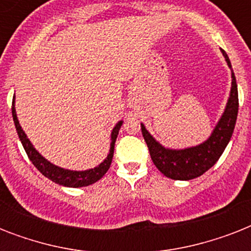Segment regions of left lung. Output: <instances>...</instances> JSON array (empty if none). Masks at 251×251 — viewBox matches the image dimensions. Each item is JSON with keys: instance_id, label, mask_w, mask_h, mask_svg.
Returning a JSON list of instances; mask_svg holds the SVG:
<instances>
[{"instance_id": "left-lung-1", "label": "left lung", "mask_w": 251, "mask_h": 251, "mask_svg": "<svg viewBox=\"0 0 251 251\" xmlns=\"http://www.w3.org/2000/svg\"><path fill=\"white\" fill-rule=\"evenodd\" d=\"M222 53L232 72V87L226 109L207 141L194 147L182 150L167 149L149 133L143 124H141L142 134L147 143L153 164L168 178L189 181L202 176L211 167H214L232 138L238 113V91L229 57L223 49Z\"/></svg>"}]
</instances>
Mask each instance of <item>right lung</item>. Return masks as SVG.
Returning a JSON list of instances; mask_svg holds the SVG:
<instances>
[{"label": "right lung", "mask_w": 251, "mask_h": 251, "mask_svg": "<svg viewBox=\"0 0 251 251\" xmlns=\"http://www.w3.org/2000/svg\"><path fill=\"white\" fill-rule=\"evenodd\" d=\"M13 101V108H11V112H13V120L14 124H15V129H17L18 137L21 139L22 145H23V149H25V153L28 155L29 160L32 161V164L37 168V171L43 173V175L49 178L53 182L58 183V185H62V186L68 187H83L88 186V185H92L96 181L101 178L102 176L105 175L108 169H109L110 164H112V159H113V152H114V143H116V139H117L118 131H120V127L124 124V121H118L116 124V126L112 130L110 133V149L108 156L104 159V161H101L98 167L91 168V169H87V171H70V169H65V168L57 167V165L52 164L50 161H48L44 156H41L39 151H37L33 145L29 142V139L27 138L25 133L22 129L21 124L18 121L17 112H15V105H14Z\"/></svg>", "instance_id": "1"}]
</instances>
